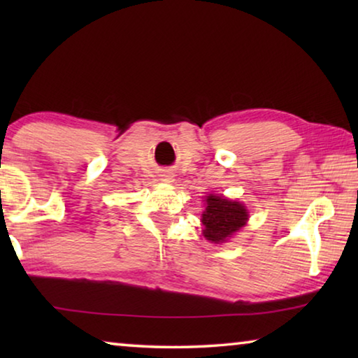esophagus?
Returning <instances> with one entry per match:
<instances>
[{
    "mask_svg": "<svg viewBox=\"0 0 358 358\" xmlns=\"http://www.w3.org/2000/svg\"><path fill=\"white\" fill-rule=\"evenodd\" d=\"M167 180H171V178H167Z\"/></svg>",
    "mask_w": 358,
    "mask_h": 358,
    "instance_id": "obj_1",
    "label": "esophagus"
}]
</instances>
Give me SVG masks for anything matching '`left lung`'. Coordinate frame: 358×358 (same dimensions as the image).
<instances>
[{"mask_svg": "<svg viewBox=\"0 0 358 358\" xmlns=\"http://www.w3.org/2000/svg\"><path fill=\"white\" fill-rule=\"evenodd\" d=\"M248 210L245 203L208 194L205 199V211L202 213L203 237L211 243H226V241L245 227L248 221Z\"/></svg>", "mask_w": 358, "mask_h": 358, "instance_id": "1", "label": "left lung"}]
</instances>
